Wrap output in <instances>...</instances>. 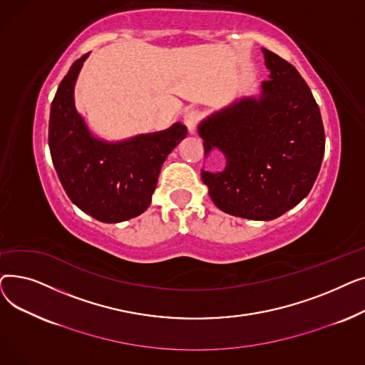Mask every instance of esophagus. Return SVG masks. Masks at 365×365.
Returning a JSON list of instances; mask_svg holds the SVG:
<instances>
[{
  "label": "esophagus",
  "instance_id": "1",
  "mask_svg": "<svg viewBox=\"0 0 365 365\" xmlns=\"http://www.w3.org/2000/svg\"><path fill=\"white\" fill-rule=\"evenodd\" d=\"M200 118H201V113L198 110H187L185 113L183 121H185V125L187 127V131L190 134L195 133V128H197V124H198Z\"/></svg>",
  "mask_w": 365,
  "mask_h": 365
}]
</instances>
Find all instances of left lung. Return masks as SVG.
Returning <instances> with one entry per match:
<instances>
[{
	"mask_svg": "<svg viewBox=\"0 0 365 365\" xmlns=\"http://www.w3.org/2000/svg\"><path fill=\"white\" fill-rule=\"evenodd\" d=\"M269 80L259 98H242L198 125L204 155L219 149L223 171L201 170L222 212L272 220L297 205L319 173L325 134L319 108L297 69L262 48Z\"/></svg>",
	"mask_w": 365,
	"mask_h": 365,
	"instance_id": "left-lung-1",
	"label": "left lung"
}]
</instances>
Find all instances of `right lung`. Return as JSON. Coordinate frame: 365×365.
<instances>
[{
	"instance_id": "1",
	"label": "right lung",
	"mask_w": 365,
	"mask_h": 365,
	"mask_svg": "<svg viewBox=\"0 0 365 365\" xmlns=\"http://www.w3.org/2000/svg\"><path fill=\"white\" fill-rule=\"evenodd\" d=\"M90 53L71 66L50 109L48 146L69 200L103 223L142 215L152 201L161 167L187 134L182 123L121 142L93 136L75 108V81Z\"/></svg>"
}]
</instances>
